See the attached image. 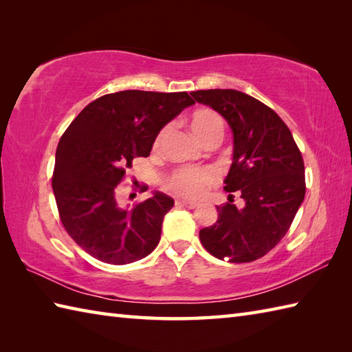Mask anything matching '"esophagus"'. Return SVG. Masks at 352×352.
<instances>
[{"mask_svg": "<svg viewBox=\"0 0 352 352\" xmlns=\"http://www.w3.org/2000/svg\"><path fill=\"white\" fill-rule=\"evenodd\" d=\"M177 204L178 206H183V207H188V208L198 207L197 203H192V201H186V199H177Z\"/></svg>", "mask_w": 352, "mask_h": 352, "instance_id": "1", "label": "esophagus"}]
</instances>
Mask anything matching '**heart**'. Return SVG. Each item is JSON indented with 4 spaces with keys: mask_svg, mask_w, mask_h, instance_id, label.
<instances>
[{
    "mask_svg": "<svg viewBox=\"0 0 352 352\" xmlns=\"http://www.w3.org/2000/svg\"><path fill=\"white\" fill-rule=\"evenodd\" d=\"M190 130L199 142L206 145L213 138H222L223 134V119L219 113L210 109L197 110L190 118ZM168 126L157 134L154 148H159L166 136ZM214 172L212 169H195V168H180L168 178V189L177 195L195 199L204 193L207 186L214 182Z\"/></svg>",
    "mask_w": 352,
    "mask_h": 352,
    "instance_id": "obj_1",
    "label": "heart"
}]
</instances>
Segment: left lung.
I'll return each mask as SVG.
<instances>
[{"mask_svg":"<svg viewBox=\"0 0 352 352\" xmlns=\"http://www.w3.org/2000/svg\"><path fill=\"white\" fill-rule=\"evenodd\" d=\"M190 95L218 111L233 131V163L223 180L231 201L216 207L218 221L199 231V241L216 258L248 263L281 241L302 204V155L283 119L252 96L234 89ZM231 191L244 198L243 209L232 204Z\"/></svg>","mask_w":352,"mask_h":352,"instance_id":"obj_1","label":"left lung"}]
</instances>
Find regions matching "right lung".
I'll return each instance as SVG.
<instances>
[{"label":"right lung","mask_w":352,"mask_h":352,"mask_svg":"<svg viewBox=\"0 0 352 352\" xmlns=\"http://www.w3.org/2000/svg\"><path fill=\"white\" fill-rule=\"evenodd\" d=\"M192 104L188 92L109 94L87 104L63 133L52 190L65 230L92 257L126 265L159 245L174 199L154 192L144 203L124 208L116 188L134 157H148L163 126Z\"/></svg>","instance_id":"obj_1"}]
</instances>
